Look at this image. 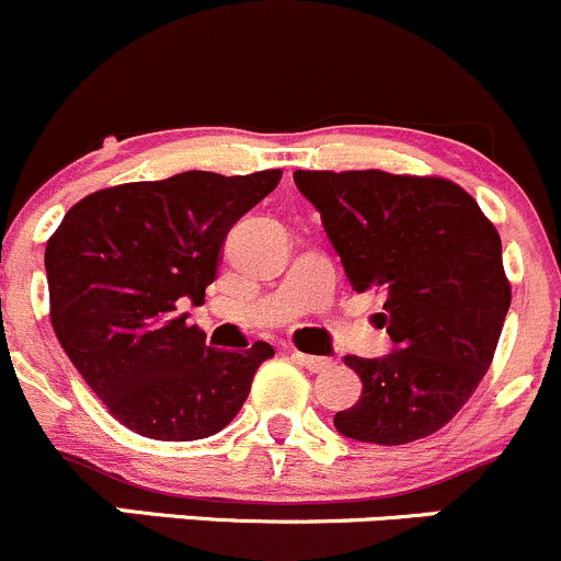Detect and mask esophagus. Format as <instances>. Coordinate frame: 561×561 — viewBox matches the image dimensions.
<instances>
[{"label":"esophagus","mask_w":561,"mask_h":561,"mask_svg":"<svg viewBox=\"0 0 561 561\" xmlns=\"http://www.w3.org/2000/svg\"><path fill=\"white\" fill-rule=\"evenodd\" d=\"M293 360H298V364L301 366H307L309 371H325V369H331V360L328 358H320V355H304V353H298V350H293Z\"/></svg>","instance_id":"obj_1"}]
</instances>
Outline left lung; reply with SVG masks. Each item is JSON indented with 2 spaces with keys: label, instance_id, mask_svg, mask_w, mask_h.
Segmentation results:
<instances>
[{
  "label": "left lung",
  "instance_id": "left-lung-1",
  "mask_svg": "<svg viewBox=\"0 0 561 561\" xmlns=\"http://www.w3.org/2000/svg\"><path fill=\"white\" fill-rule=\"evenodd\" d=\"M355 293L377 290L393 350L344 355L364 390L333 415L358 443L407 445L443 428L489 371L511 309L502 241L472 195L445 179L296 171Z\"/></svg>",
  "mask_w": 561,
  "mask_h": 561
}]
</instances>
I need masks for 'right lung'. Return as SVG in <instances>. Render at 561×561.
Instances as JSON below:
<instances>
[{
	"label": "right lung",
	"instance_id": "add662e5",
	"mask_svg": "<svg viewBox=\"0 0 561 561\" xmlns=\"http://www.w3.org/2000/svg\"><path fill=\"white\" fill-rule=\"evenodd\" d=\"M282 171H186L107 186L70 208L45 247L50 322L87 386L135 434L190 443L228 426L268 342L206 344L175 304H201L230 228Z\"/></svg>",
	"mask_w": 561,
	"mask_h": 561
}]
</instances>
